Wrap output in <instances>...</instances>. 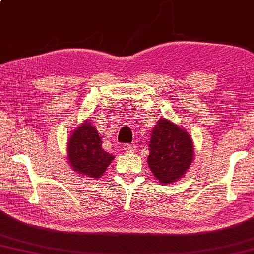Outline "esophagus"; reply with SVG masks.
Masks as SVG:
<instances>
[{
    "label": "esophagus",
    "instance_id": "34e87169",
    "mask_svg": "<svg viewBox=\"0 0 254 254\" xmlns=\"http://www.w3.org/2000/svg\"><path fill=\"white\" fill-rule=\"evenodd\" d=\"M123 149H124V152H127V153H134V147L132 145H124L123 146Z\"/></svg>",
    "mask_w": 254,
    "mask_h": 254
}]
</instances>
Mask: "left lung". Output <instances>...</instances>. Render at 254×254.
Instances as JSON below:
<instances>
[{
  "instance_id": "obj_1",
  "label": "left lung",
  "mask_w": 254,
  "mask_h": 254,
  "mask_svg": "<svg viewBox=\"0 0 254 254\" xmlns=\"http://www.w3.org/2000/svg\"><path fill=\"white\" fill-rule=\"evenodd\" d=\"M148 148V167L162 184L181 180L194 160L191 135L184 127L167 119H160L153 127Z\"/></svg>"
}]
</instances>
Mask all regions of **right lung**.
I'll list each match as a JSON object with an SVG mask.
<instances>
[{
  "label": "right lung",
  "instance_id": "right-lung-1",
  "mask_svg": "<svg viewBox=\"0 0 254 254\" xmlns=\"http://www.w3.org/2000/svg\"><path fill=\"white\" fill-rule=\"evenodd\" d=\"M66 154L73 171L93 180L101 177L115 159V156L103 151L101 137L90 119L71 132Z\"/></svg>",
  "mask_w": 254,
  "mask_h": 254
}]
</instances>
